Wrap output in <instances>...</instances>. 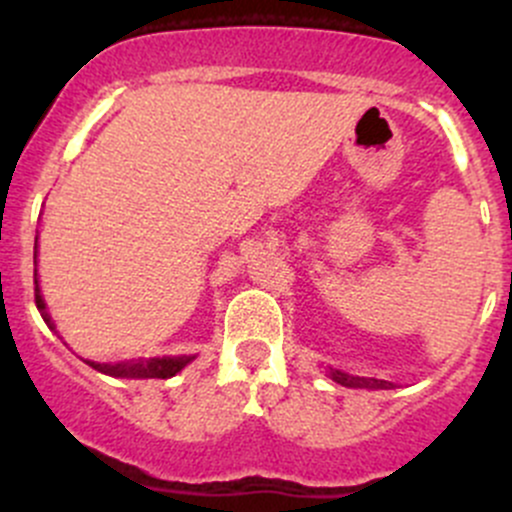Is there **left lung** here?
<instances>
[{
    "instance_id": "left-lung-1",
    "label": "left lung",
    "mask_w": 512,
    "mask_h": 512,
    "mask_svg": "<svg viewBox=\"0 0 512 512\" xmlns=\"http://www.w3.org/2000/svg\"><path fill=\"white\" fill-rule=\"evenodd\" d=\"M329 379L337 381V384L347 386V389H394L391 381L384 379H366V376H352L347 371L329 369Z\"/></svg>"
}]
</instances>
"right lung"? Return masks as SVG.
<instances>
[{
	"label": "right lung",
	"instance_id": "1",
	"mask_svg": "<svg viewBox=\"0 0 512 512\" xmlns=\"http://www.w3.org/2000/svg\"><path fill=\"white\" fill-rule=\"evenodd\" d=\"M34 257H36V245H34ZM34 299H36V309L41 312L44 322L49 324V329H54V322H51V314L46 312L44 297H41L39 289V277L34 272ZM195 356H153V359H128V361H118V364H98V361H89L86 364L91 369L101 371V374L116 376V379H170V376L178 374L183 366H188Z\"/></svg>",
	"mask_w": 512,
	"mask_h": 512
}]
</instances>
